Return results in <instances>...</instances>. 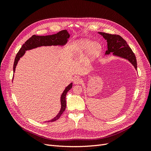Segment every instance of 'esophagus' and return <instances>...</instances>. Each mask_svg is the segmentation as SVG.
I'll list each match as a JSON object with an SVG mask.
<instances>
[{
    "mask_svg": "<svg viewBox=\"0 0 151 151\" xmlns=\"http://www.w3.org/2000/svg\"><path fill=\"white\" fill-rule=\"evenodd\" d=\"M82 82H83V80L79 76H76L74 77V83L75 84H81Z\"/></svg>",
    "mask_w": 151,
    "mask_h": 151,
    "instance_id": "esophagus-1",
    "label": "esophagus"
}]
</instances>
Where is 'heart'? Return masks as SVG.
Returning a JSON list of instances; mask_svg holds the SVG:
<instances>
[{
	"label": "heart",
	"mask_w": 151,
	"mask_h": 151,
	"mask_svg": "<svg viewBox=\"0 0 151 151\" xmlns=\"http://www.w3.org/2000/svg\"><path fill=\"white\" fill-rule=\"evenodd\" d=\"M81 48L83 50H89V54L91 57H94L100 52L101 50V46L98 43H94L91 41L88 40H83L82 41L81 43Z\"/></svg>",
	"instance_id": "b5f03b06"
}]
</instances>
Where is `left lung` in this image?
I'll use <instances>...</instances> for the list:
<instances>
[{
	"label": "left lung",
	"instance_id": "1",
	"mask_svg": "<svg viewBox=\"0 0 151 151\" xmlns=\"http://www.w3.org/2000/svg\"><path fill=\"white\" fill-rule=\"evenodd\" d=\"M98 33L103 36L107 42L108 50L105 52V55H109L111 53L114 56L127 59L137 70V65L136 57L124 39L120 35H111L103 32H98Z\"/></svg>",
	"mask_w": 151,
	"mask_h": 151
}]
</instances>
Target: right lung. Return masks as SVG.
I'll use <instances>...</instances> for the list:
<instances>
[{
    "label": "right lung",
    "mask_w": 151,
    "mask_h": 151,
    "mask_svg": "<svg viewBox=\"0 0 151 151\" xmlns=\"http://www.w3.org/2000/svg\"><path fill=\"white\" fill-rule=\"evenodd\" d=\"M70 38V34L68 33L67 29L60 31L57 34L47 36H36L33 35L28 39L24 44L22 45V47L20 48L19 51L17 53L14 63L13 66L14 73L15 72L16 67L18 62L21 57H23L27 50H30L34 48H36L40 47H47V46H64L68 42V39ZM14 78V77H13ZM72 88V83L68 85L60 96V104L61 108L60 110L58 112L56 116H55L53 119L47 121V122H52L58 120L62 115L63 112L65 111L66 108V94L67 92Z\"/></svg>",
    "instance_id": "add662e5"
}]
</instances>
